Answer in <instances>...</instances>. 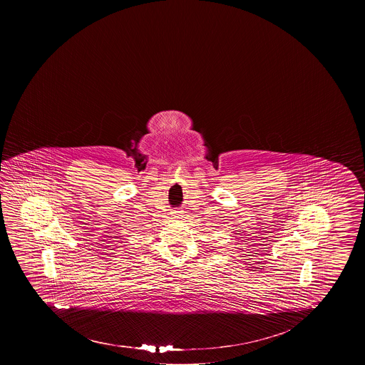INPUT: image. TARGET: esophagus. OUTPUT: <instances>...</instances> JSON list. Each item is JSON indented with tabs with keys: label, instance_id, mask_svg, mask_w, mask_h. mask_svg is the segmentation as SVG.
<instances>
[{
	"label": "esophagus",
	"instance_id": "obj_1",
	"mask_svg": "<svg viewBox=\"0 0 365 365\" xmlns=\"http://www.w3.org/2000/svg\"><path fill=\"white\" fill-rule=\"evenodd\" d=\"M170 214H172V216H173V217H180V211H177V210H173V211H172V212H170Z\"/></svg>",
	"mask_w": 365,
	"mask_h": 365
}]
</instances>
